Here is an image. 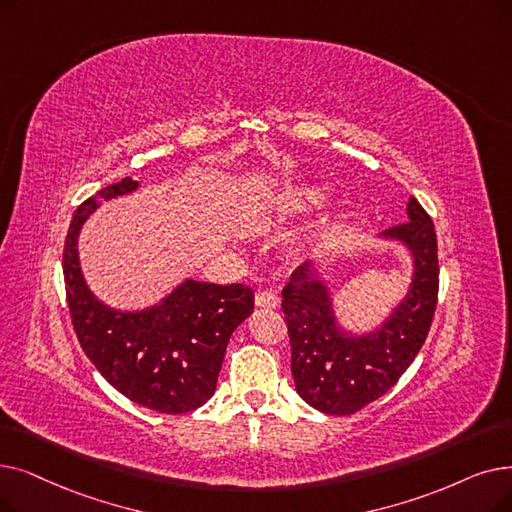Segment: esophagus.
I'll use <instances>...</instances> for the list:
<instances>
[{
    "mask_svg": "<svg viewBox=\"0 0 512 512\" xmlns=\"http://www.w3.org/2000/svg\"><path fill=\"white\" fill-rule=\"evenodd\" d=\"M257 307H265V309H276L280 305V297L274 291H261L255 297Z\"/></svg>",
    "mask_w": 512,
    "mask_h": 512,
    "instance_id": "obj_1",
    "label": "esophagus"
}]
</instances>
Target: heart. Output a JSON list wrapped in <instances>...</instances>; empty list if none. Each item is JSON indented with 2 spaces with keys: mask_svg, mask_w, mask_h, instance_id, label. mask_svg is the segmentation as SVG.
I'll use <instances>...</instances> for the list:
<instances>
[{
  "mask_svg": "<svg viewBox=\"0 0 512 512\" xmlns=\"http://www.w3.org/2000/svg\"><path fill=\"white\" fill-rule=\"evenodd\" d=\"M316 198H318L316 190H303V192H299V201H316Z\"/></svg>",
  "mask_w": 512,
  "mask_h": 512,
  "instance_id": "1",
  "label": "heart"
}]
</instances>
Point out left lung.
Masks as SVG:
<instances>
[{
	"instance_id": "1",
	"label": "left lung",
	"mask_w": 512,
	"mask_h": 512,
	"mask_svg": "<svg viewBox=\"0 0 512 512\" xmlns=\"http://www.w3.org/2000/svg\"><path fill=\"white\" fill-rule=\"evenodd\" d=\"M385 236L408 244L414 280L406 301L372 335L351 337L337 326L328 288L309 270V263H301L282 288L295 387L309 406L324 414H355L385 395L429 335L439 293L433 221L412 196L408 221L387 230Z\"/></svg>"
}]
</instances>
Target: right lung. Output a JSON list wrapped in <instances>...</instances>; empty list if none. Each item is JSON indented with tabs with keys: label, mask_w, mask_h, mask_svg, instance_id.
<instances>
[{
	"label": "right lung",
	"mask_w": 512,
	"mask_h": 512,
	"mask_svg": "<svg viewBox=\"0 0 512 512\" xmlns=\"http://www.w3.org/2000/svg\"><path fill=\"white\" fill-rule=\"evenodd\" d=\"M138 188L121 182L83 201L69 226L62 274L75 335L104 379L131 402L161 414H186L213 395L236 326L253 314V288L186 280L157 307L125 314L102 305L85 286L77 259V236L98 198Z\"/></svg>",
	"instance_id": "add662e5"
}]
</instances>
